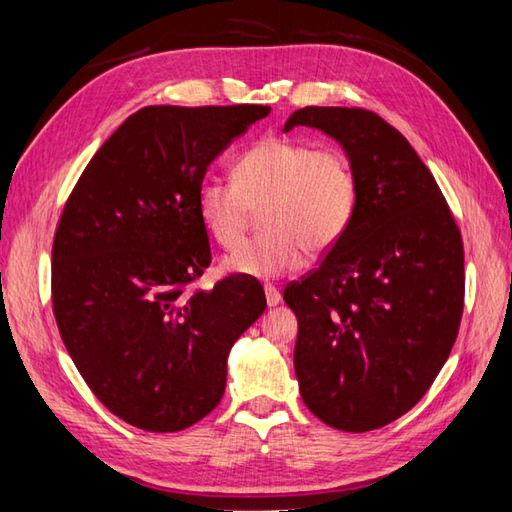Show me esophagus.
<instances>
[{"label":"esophagus","mask_w":512,"mask_h":512,"mask_svg":"<svg viewBox=\"0 0 512 512\" xmlns=\"http://www.w3.org/2000/svg\"><path fill=\"white\" fill-rule=\"evenodd\" d=\"M264 292H266V303H268L270 308L279 306V301H281V292H279L275 286H264Z\"/></svg>","instance_id":"34e87169"}]
</instances>
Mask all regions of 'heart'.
<instances>
[{
	"label": "heart",
	"instance_id": "heart-1",
	"mask_svg": "<svg viewBox=\"0 0 512 512\" xmlns=\"http://www.w3.org/2000/svg\"><path fill=\"white\" fill-rule=\"evenodd\" d=\"M358 204L352 158L339 147L268 136L233 162V182L206 178L195 206L200 222L222 248H233L255 210L263 209L264 234L224 259L228 273L275 279L295 273L310 253L341 242Z\"/></svg>",
	"mask_w": 512,
	"mask_h": 512
}]
</instances>
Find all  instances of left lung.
<instances>
[{"label":"left lung","instance_id":"1","mask_svg":"<svg viewBox=\"0 0 512 512\" xmlns=\"http://www.w3.org/2000/svg\"><path fill=\"white\" fill-rule=\"evenodd\" d=\"M336 138L358 176L341 242L292 281L295 372L306 407L363 433L427 394L458 339L464 246L447 200L396 127L363 107H303L288 118Z\"/></svg>","mask_w":512,"mask_h":512}]
</instances>
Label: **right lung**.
Returning <instances> with one entry per match:
<instances>
[{
  "label": "right lung",
  "mask_w": 512,
  "mask_h": 512,
  "mask_svg": "<svg viewBox=\"0 0 512 512\" xmlns=\"http://www.w3.org/2000/svg\"><path fill=\"white\" fill-rule=\"evenodd\" d=\"M268 105H151L96 151L52 242V312L92 394L132 427L173 433L220 405L231 345L266 308L211 264L195 195L206 167Z\"/></svg>",
  "instance_id": "obj_1"
}]
</instances>
